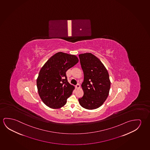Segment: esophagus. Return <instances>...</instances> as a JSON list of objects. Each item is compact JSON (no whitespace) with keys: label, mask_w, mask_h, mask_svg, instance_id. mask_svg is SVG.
Segmentation results:
<instances>
[{"label":"esophagus","mask_w":150,"mask_h":150,"mask_svg":"<svg viewBox=\"0 0 150 150\" xmlns=\"http://www.w3.org/2000/svg\"><path fill=\"white\" fill-rule=\"evenodd\" d=\"M75 87H76V89H79L80 88V85L79 83H77L75 86Z\"/></svg>","instance_id":"1"}]
</instances>
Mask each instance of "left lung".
I'll return each instance as SVG.
<instances>
[{"label":"left lung","mask_w":150,"mask_h":150,"mask_svg":"<svg viewBox=\"0 0 150 150\" xmlns=\"http://www.w3.org/2000/svg\"><path fill=\"white\" fill-rule=\"evenodd\" d=\"M84 79L81 84L83 96L79 103L83 108L94 110L99 108L108 97L111 82L105 67L91 53L79 54Z\"/></svg>","instance_id":"obj_1"}]
</instances>
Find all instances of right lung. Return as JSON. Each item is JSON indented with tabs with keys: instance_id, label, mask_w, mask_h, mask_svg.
I'll return each mask as SVG.
<instances>
[{
	"instance_id": "obj_1",
	"label": "right lung",
	"mask_w": 150,
	"mask_h": 150,
	"mask_svg": "<svg viewBox=\"0 0 150 150\" xmlns=\"http://www.w3.org/2000/svg\"><path fill=\"white\" fill-rule=\"evenodd\" d=\"M79 61L75 55L59 52L42 67L36 83L39 96L47 106L55 109L66 104L74 89L67 81L66 72Z\"/></svg>"
}]
</instances>
